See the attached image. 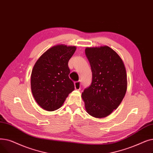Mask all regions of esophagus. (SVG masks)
<instances>
[{
	"mask_svg": "<svg viewBox=\"0 0 153 153\" xmlns=\"http://www.w3.org/2000/svg\"><path fill=\"white\" fill-rule=\"evenodd\" d=\"M75 85V88L76 90H79L81 88V86H82V82L81 81H78L74 83Z\"/></svg>",
	"mask_w": 153,
	"mask_h": 153,
	"instance_id": "34e87169",
	"label": "esophagus"
}]
</instances>
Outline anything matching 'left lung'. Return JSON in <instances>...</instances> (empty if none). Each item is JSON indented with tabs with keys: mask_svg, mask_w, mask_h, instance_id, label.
<instances>
[{
	"mask_svg": "<svg viewBox=\"0 0 153 153\" xmlns=\"http://www.w3.org/2000/svg\"><path fill=\"white\" fill-rule=\"evenodd\" d=\"M85 54L92 71L91 85L82 93L86 112L105 118L117 108L127 90V74L121 58L108 46L86 47Z\"/></svg>",
	"mask_w": 153,
	"mask_h": 153,
	"instance_id": "obj_1",
	"label": "left lung"
}]
</instances>
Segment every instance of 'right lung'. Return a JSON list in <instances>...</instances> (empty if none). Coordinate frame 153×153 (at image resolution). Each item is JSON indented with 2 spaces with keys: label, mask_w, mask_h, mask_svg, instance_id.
I'll use <instances>...</instances> for the list:
<instances>
[{
  "label": "right lung",
  "mask_w": 153,
  "mask_h": 153,
  "mask_svg": "<svg viewBox=\"0 0 153 153\" xmlns=\"http://www.w3.org/2000/svg\"><path fill=\"white\" fill-rule=\"evenodd\" d=\"M76 47L60 44L43 53L35 63L31 74V90L36 102L43 110L60 108L75 89L70 79L68 63Z\"/></svg>",
  "instance_id": "right-lung-1"
}]
</instances>
